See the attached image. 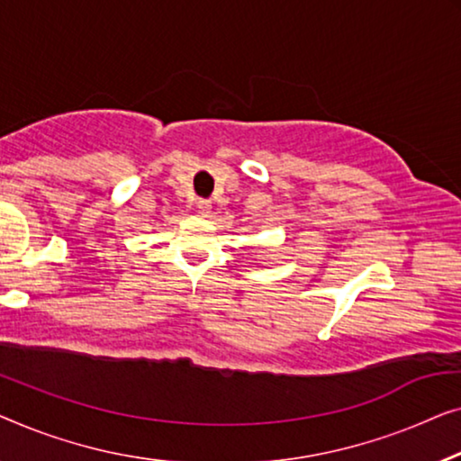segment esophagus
Masks as SVG:
<instances>
[{"label": "esophagus", "mask_w": 461, "mask_h": 461, "mask_svg": "<svg viewBox=\"0 0 461 461\" xmlns=\"http://www.w3.org/2000/svg\"><path fill=\"white\" fill-rule=\"evenodd\" d=\"M196 209H198L200 215L206 217V215H209V212H211V203H209V200H198Z\"/></svg>", "instance_id": "1"}]
</instances>
